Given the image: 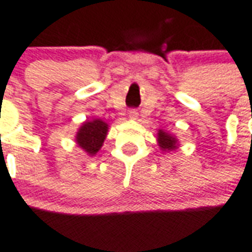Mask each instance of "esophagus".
<instances>
[{"mask_svg": "<svg viewBox=\"0 0 252 252\" xmlns=\"http://www.w3.org/2000/svg\"><path fill=\"white\" fill-rule=\"evenodd\" d=\"M128 115H129V119H132V120H136L137 116H139V113H137L136 109H130L129 112H128Z\"/></svg>", "mask_w": 252, "mask_h": 252, "instance_id": "34e87169", "label": "esophagus"}]
</instances>
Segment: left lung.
Here are the masks:
<instances>
[{
    "instance_id": "obj_1",
    "label": "left lung",
    "mask_w": 252,
    "mask_h": 252,
    "mask_svg": "<svg viewBox=\"0 0 252 252\" xmlns=\"http://www.w3.org/2000/svg\"><path fill=\"white\" fill-rule=\"evenodd\" d=\"M158 144L162 151H173L177 148V140L174 139L173 136H170L169 133L164 132V130H158Z\"/></svg>"
}]
</instances>
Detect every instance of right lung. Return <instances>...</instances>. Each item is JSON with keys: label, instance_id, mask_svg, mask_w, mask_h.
<instances>
[{"label": "right lung", "instance_id": "obj_1", "mask_svg": "<svg viewBox=\"0 0 252 252\" xmlns=\"http://www.w3.org/2000/svg\"><path fill=\"white\" fill-rule=\"evenodd\" d=\"M108 130V124L95 119L92 122H86L80 126L76 133V143L82 149L87 152L90 156L96 155L104 143L105 136Z\"/></svg>", "mask_w": 252, "mask_h": 252}]
</instances>
